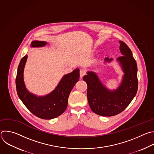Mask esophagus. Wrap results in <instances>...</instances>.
<instances>
[{
	"mask_svg": "<svg viewBox=\"0 0 154 154\" xmlns=\"http://www.w3.org/2000/svg\"><path fill=\"white\" fill-rule=\"evenodd\" d=\"M86 69H80V77L82 79L83 77L86 74Z\"/></svg>",
	"mask_w": 154,
	"mask_h": 154,
	"instance_id": "1",
	"label": "esophagus"
}]
</instances>
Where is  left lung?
Returning <instances> with one entry per match:
<instances>
[{"label":"left lung","instance_id":"1","mask_svg":"<svg viewBox=\"0 0 154 154\" xmlns=\"http://www.w3.org/2000/svg\"><path fill=\"white\" fill-rule=\"evenodd\" d=\"M122 54L117 58L124 75L121 85L117 89L108 90L102 84L97 74L88 71L83 79L87 83V98L91 110L97 115L111 117L124 111L135 96L138 89L137 65L128 46L120 40ZM113 59L105 58V62Z\"/></svg>","mask_w":154,"mask_h":154}]
</instances>
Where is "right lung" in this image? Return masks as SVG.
Segmentation results:
<instances>
[{
  "label": "right lung",
  "instance_id": "obj_1",
  "mask_svg": "<svg viewBox=\"0 0 154 154\" xmlns=\"http://www.w3.org/2000/svg\"><path fill=\"white\" fill-rule=\"evenodd\" d=\"M47 44L43 41L31 42V47H42ZM27 56L20 60L18 66L16 85L19 97L27 109L34 116L45 120L56 118L62 114L67 108L69 95L75 83L79 81V69L65 75L56 89L50 94L37 97L30 93L25 87L23 81V71Z\"/></svg>",
  "mask_w": 154,
  "mask_h": 154
}]
</instances>
